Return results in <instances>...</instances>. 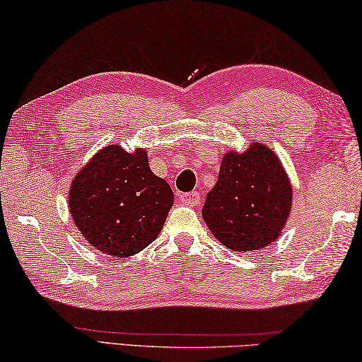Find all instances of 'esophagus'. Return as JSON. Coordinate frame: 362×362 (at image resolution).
<instances>
[{"label":"esophagus","mask_w":362,"mask_h":362,"mask_svg":"<svg viewBox=\"0 0 362 362\" xmlns=\"http://www.w3.org/2000/svg\"><path fill=\"white\" fill-rule=\"evenodd\" d=\"M180 200L185 205H189V206H194L200 204V194L197 191H192V192H185L180 195Z\"/></svg>","instance_id":"esophagus-1"}]
</instances>
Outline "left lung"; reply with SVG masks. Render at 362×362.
<instances>
[{"label": "left lung", "mask_w": 362, "mask_h": 362, "mask_svg": "<svg viewBox=\"0 0 362 362\" xmlns=\"http://www.w3.org/2000/svg\"><path fill=\"white\" fill-rule=\"evenodd\" d=\"M292 209V186L269 147L253 142L244 153L224 156L215 187L206 194L204 220L234 252L268 247Z\"/></svg>", "instance_id": "1"}]
</instances>
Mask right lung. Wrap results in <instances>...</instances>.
<instances>
[{
  "instance_id": "right-lung-1",
  "label": "right lung",
  "mask_w": 362,
  "mask_h": 362,
  "mask_svg": "<svg viewBox=\"0 0 362 362\" xmlns=\"http://www.w3.org/2000/svg\"><path fill=\"white\" fill-rule=\"evenodd\" d=\"M173 199L168 182L151 171L144 149L129 153L115 142L75 176L69 206L93 247L123 258L157 239Z\"/></svg>"
}]
</instances>
